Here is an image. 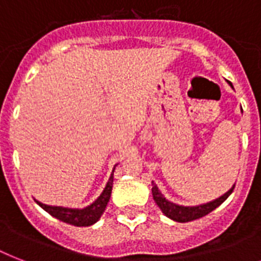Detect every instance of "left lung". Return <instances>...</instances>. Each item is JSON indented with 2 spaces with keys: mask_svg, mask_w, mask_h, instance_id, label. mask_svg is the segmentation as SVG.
<instances>
[{
  "mask_svg": "<svg viewBox=\"0 0 261 261\" xmlns=\"http://www.w3.org/2000/svg\"><path fill=\"white\" fill-rule=\"evenodd\" d=\"M231 85V84H230ZM234 186L231 187L230 190L226 191L225 194L221 195L219 198L214 199V200H210L207 203H202V204H196V206H182V204H177V203H173L171 200H168L161 191L159 190V187L154 181H151V194H153V199L154 202L157 203V206L161 208L164 214L167 215L168 218L173 219L176 222H190V221H194V219H199L207 215L208 213H211L213 210H215L217 207L221 206L227 198L229 195L233 192L234 190Z\"/></svg>",
  "mask_w": 261,
  "mask_h": 261,
  "instance_id": "8db88e82",
  "label": "left lung"
}]
</instances>
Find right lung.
Returning <instances> with one entry per match:
<instances>
[{"mask_svg":"<svg viewBox=\"0 0 261 261\" xmlns=\"http://www.w3.org/2000/svg\"><path fill=\"white\" fill-rule=\"evenodd\" d=\"M114 171L111 173L110 178H108V181L106 184V188L102 190L100 196L93 203H90L89 206L84 207V208L50 206V204H44V203L39 202V200H36V203L42 207L43 210L47 211L48 214L53 215L54 218L59 219V221H62V222L70 223V225H74V226H90V225H93L100 219L102 213L106 211L107 204L110 202L112 186H114Z\"/></svg>","mask_w":261,"mask_h":261,"instance_id":"add662e5","label":"right lung"}]
</instances>
